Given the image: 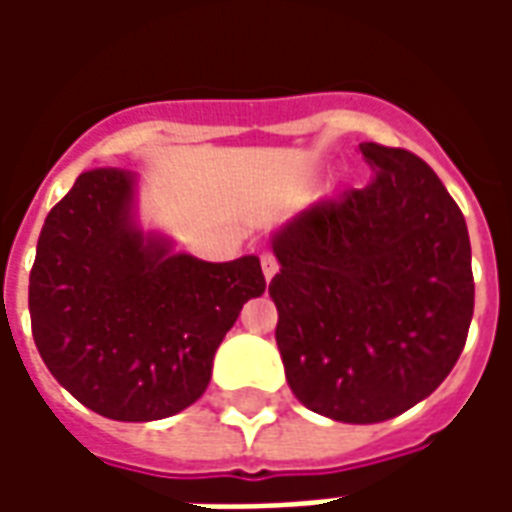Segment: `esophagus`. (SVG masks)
Wrapping results in <instances>:
<instances>
[{
  "instance_id": "1",
  "label": "esophagus",
  "mask_w": 512,
  "mask_h": 512,
  "mask_svg": "<svg viewBox=\"0 0 512 512\" xmlns=\"http://www.w3.org/2000/svg\"><path fill=\"white\" fill-rule=\"evenodd\" d=\"M260 268H263V277L271 279V277H274V274H277V271H279L277 257L268 255V252H263V255H260Z\"/></svg>"
}]
</instances>
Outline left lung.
Masks as SVG:
<instances>
[{"label":"left lung","instance_id":"obj_1","mask_svg":"<svg viewBox=\"0 0 512 512\" xmlns=\"http://www.w3.org/2000/svg\"><path fill=\"white\" fill-rule=\"evenodd\" d=\"M362 189L271 233L277 345L299 403L351 425L403 414L450 376L474 312L461 208L408 150L362 142Z\"/></svg>","mask_w":512,"mask_h":512}]
</instances>
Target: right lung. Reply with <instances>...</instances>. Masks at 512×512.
<instances>
[{
    "label": "right lung",
    "mask_w": 512,
    "mask_h": 512,
    "mask_svg": "<svg viewBox=\"0 0 512 512\" xmlns=\"http://www.w3.org/2000/svg\"><path fill=\"white\" fill-rule=\"evenodd\" d=\"M260 257L208 263L139 222V175L90 169L40 230L29 274L32 337L79 403L117 422H153L197 403L246 301Z\"/></svg>",
    "instance_id": "right-lung-1"
}]
</instances>
